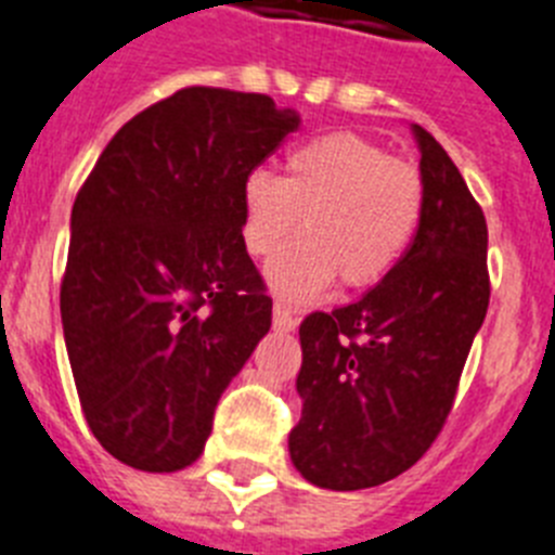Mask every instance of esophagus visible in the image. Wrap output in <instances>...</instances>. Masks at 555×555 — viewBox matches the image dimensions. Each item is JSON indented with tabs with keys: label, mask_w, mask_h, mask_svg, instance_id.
<instances>
[{
	"label": "esophagus",
	"mask_w": 555,
	"mask_h": 555,
	"mask_svg": "<svg viewBox=\"0 0 555 555\" xmlns=\"http://www.w3.org/2000/svg\"><path fill=\"white\" fill-rule=\"evenodd\" d=\"M296 315H293V310L291 307H284L282 301H276V305H273V326H276V330H284V332H291V330H296Z\"/></svg>",
	"instance_id": "1"
}]
</instances>
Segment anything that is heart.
<instances>
[{
	"label": "heart",
	"mask_w": 555,
	"mask_h": 555,
	"mask_svg": "<svg viewBox=\"0 0 555 555\" xmlns=\"http://www.w3.org/2000/svg\"><path fill=\"white\" fill-rule=\"evenodd\" d=\"M424 186L413 164L360 133L315 137L287 153L284 176L250 170L243 181V245L268 259L301 215L305 237L268 264V284L307 301L335 279L371 287L393 271L422 218Z\"/></svg>",
	"instance_id": "1"
}]
</instances>
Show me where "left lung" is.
Listing matches in <instances>:
<instances>
[{"label": "left lung", "instance_id": "1", "mask_svg": "<svg viewBox=\"0 0 555 555\" xmlns=\"http://www.w3.org/2000/svg\"><path fill=\"white\" fill-rule=\"evenodd\" d=\"M424 204L413 243L354 305L301 321V418L291 457L310 483L358 491L430 450L489 310L483 209L422 125Z\"/></svg>", "mask_w": 555, "mask_h": 555}]
</instances>
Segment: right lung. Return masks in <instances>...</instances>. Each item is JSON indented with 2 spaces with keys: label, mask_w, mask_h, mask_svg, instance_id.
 I'll return each mask as SVG.
<instances>
[{
  "label": "right lung",
  "mask_w": 555,
  "mask_h": 555,
  "mask_svg": "<svg viewBox=\"0 0 555 555\" xmlns=\"http://www.w3.org/2000/svg\"><path fill=\"white\" fill-rule=\"evenodd\" d=\"M268 94L190 86L105 144L72 206L61 321L91 433L142 472L197 461L271 330L243 181L298 128Z\"/></svg>",
  "instance_id": "obj_1"
}]
</instances>
